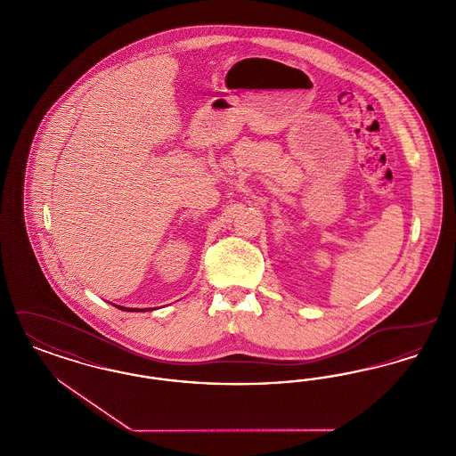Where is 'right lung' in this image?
Masks as SVG:
<instances>
[{"label": "right lung", "instance_id": "right-lung-1", "mask_svg": "<svg viewBox=\"0 0 456 456\" xmlns=\"http://www.w3.org/2000/svg\"><path fill=\"white\" fill-rule=\"evenodd\" d=\"M119 309H125V311H143V309H128V307H121V305H118Z\"/></svg>", "mask_w": 456, "mask_h": 456}]
</instances>
